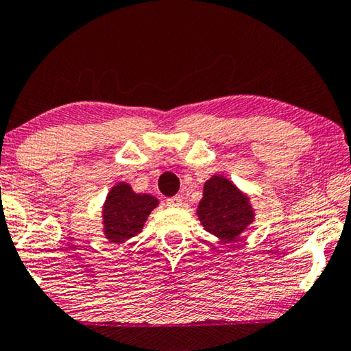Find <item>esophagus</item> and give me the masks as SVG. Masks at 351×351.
<instances>
[{
	"instance_id": "34e87169",
	"label": "esophagus",
	"mask_w": 351,
	"mask_h": 351,
	"mask_svg": "<svg viewBox=\"0 0 351 351\" xmlns=\"http://www.w3.org/2000/svg\"><path fill=\"white\" fill-rule=\"evenodd\" d=\"M167 206H170V208H180V206L182 204V199H181V197H170V198H167Z\"/></svg>"
}]
</instances>
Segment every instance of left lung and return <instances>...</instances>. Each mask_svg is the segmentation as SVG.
I'll use <instances>...</instances> for the list:
<instances>
[{
    "label": "left lung",
    "instance_id": "obj_1",
    "mask_svg": "<svg viewBox=\"0 0 351 351\" xmlns=\"http://www.w3.org/2000/svg\"><path fill=\"white\" fill-rule=\"evenodd\" d=\"M197 214L204 230L223 242L237 241L254 219L248 197L220 175L204 182Z\"/></svg>",
    "mask_w": 351,
    "mask_h": 351
}]
</instances>
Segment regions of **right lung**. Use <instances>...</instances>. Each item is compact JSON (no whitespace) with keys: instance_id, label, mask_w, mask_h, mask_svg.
<instances>
[{"instance_id":"obj_1","label":"right lung","mask_w":351,"mask_h":351,"mask_svg":"<svg viewBox=\"0 0 351 351\" xmlns=\"http://www.w3.org/2000/svg\"><path fill=\"white\" fill-rule=\"evenodd\" d=\"M159 204L148 193H136L130 184L119 182L110 189L103 206L104 236L112 243H123L137 236L149 213Z\"/></svg>"}]
</instances>
